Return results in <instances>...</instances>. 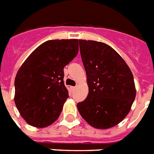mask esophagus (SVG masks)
<instances>
[{"instance_id": "obj_1", "label": "esophagus", "mask_w": 154, "mask_h": 154, "mask_svg": "<svg viewBox=\"0 0 154 154\" xmlns=\"http://www.w3.org/2000/svg\"><path fill=\"white\" fill-rule=\"evenodd\" d=\"M76 88H77V87H76V86H73V87H71V90H72L73 92H74L75 90H76Z\"/></svg>"}]
</instances>
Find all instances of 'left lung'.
I'll return each mask as SVG.
<instances>
[{"mask_svg": "<svg viewBox=\"0 0 154 154\" xmlns=\"http://www.w3.org/2000/svg\"><path fill=\"white\" fill-rule=\"evenodd\" d=\"M79 46L88 94L77 103V109L95 128L115 127L128 115L135 99L132 72L122 57L103 42L79 39Z\"/></svg>", "mask_w": 154, "mask_h": 154, "instance_id": "left-lung-1", "label": "left lung"}]
</instances>
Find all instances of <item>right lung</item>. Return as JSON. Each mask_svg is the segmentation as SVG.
Instances as JSON below:
<instances>
[{
    "mask_svg": "<svg viewBox=\"0 0 154 154\" xmlns=\"http://www.w3.org/2000/svg\"><path fill=\"white\" fill-rule=\"evenodd\" d=\"M78 53L77 39H54L38 46L25 60L15 78L16 106L33 127H46L59 117L69 97L64 67Z\"/></svg>",
    "mask_w": 154,
    "mask_h": 154,
    "instance_id": "add662e5",
    "label": "right lung"
}]
</instances>
